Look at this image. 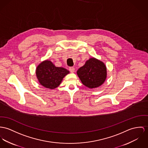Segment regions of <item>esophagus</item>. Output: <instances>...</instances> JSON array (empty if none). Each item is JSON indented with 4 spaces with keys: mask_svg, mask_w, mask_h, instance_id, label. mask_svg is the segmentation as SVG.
<instances>
[{
    "mask_svg": "<svg viewBox=\"0 0 148 148\" xmlns=\"http://www.w3.org/2000/svg\"><path fill=\"white\" fill-rule=\"evenodd\" d=\"M69 70L71 73H74L75 71V68L74 67H70L69 68Z\"/></svg>",
    "mask_w": 148,
    "mask_h": 148,
    "instance_id": "34e87169",
    "label": "esophagus"
}]
</instances>
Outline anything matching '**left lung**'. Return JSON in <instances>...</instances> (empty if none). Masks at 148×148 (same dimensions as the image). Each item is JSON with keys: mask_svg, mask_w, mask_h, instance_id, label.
<instances>
[{"mask_svg": "<svg viewBox=\"0 0 148 148\" xmlns=\"http://www.w3.org/2000/svg\"><path fill=\"white\" fill-rule=\"evenodd\" d=\"M82 83L86 87L93 88L100 86L106 78V68L101 61L91 58L77 71Z\"/></svg>", "mask_w": 148, "mask_h": 148, "instance_id": "8db88e82", "label": "left lung"}]
</instances>
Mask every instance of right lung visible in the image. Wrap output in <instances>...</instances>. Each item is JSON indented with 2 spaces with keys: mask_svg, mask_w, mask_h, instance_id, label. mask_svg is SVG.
Instances as JSON below:
<instances>
[{
  "mask_svg": "<svg viewBox=\"0 0 148 148\" xmlns=\"http://www.w3.org/2000/svg\"><path fill=\"white\" fill-rule=\"evenodd\" d=\"M69 73L66 69L56 67L51 61L48 60L40 63L36 69V77L40 84L49 89L57 87Z\"/></svg>",
  "mask_w": 148,
  "mask_h": 148,
  "instance_id": "add662e5",
  "label": "right lung"
}]
</instances>
